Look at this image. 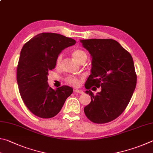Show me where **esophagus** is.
<instances>
[{
    "instance_id": "1",
    "label": "esophagus",
    "mask_w": 153,
    "mask_h": 153,
    "mask_svg": "<svg viewBox=\"0 0 153 153\" xmlns=\"http://www.w3.org/2000/svg\"><path fill=\"white\" fill-rule=\"evenodd\" d=\"M74 91L75 92V93H80V94H82V93H83L84 92H83V91H82V90H81V89H75Z\"/></svg>"
}]
</instances>
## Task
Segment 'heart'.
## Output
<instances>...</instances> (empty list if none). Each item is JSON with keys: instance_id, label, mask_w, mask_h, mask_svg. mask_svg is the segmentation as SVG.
<instances>
[{"instance_id": "1", "label": "heart", "mask_w": 153, "mask_h": 153, "mask_svg": "<svg viewBox=\"0 0 153 153\" xmlns=\"http://www.w3.org/2000/svg\"><path fill=\"white\" fill-rule=\"evenodd\" d=\"M72 56L74 58V60L77 62L78 63H81L83 61H86L87 58V53H85L81 49H76L72 51ZM62 60V56L60 55L58 56L57 59H56V66H59L60 64V62ZM67 81L69 82L70 84H71L74 86H77L79 85V80L74 76H69L67 78Z\"/></svg>"}]
</instances>
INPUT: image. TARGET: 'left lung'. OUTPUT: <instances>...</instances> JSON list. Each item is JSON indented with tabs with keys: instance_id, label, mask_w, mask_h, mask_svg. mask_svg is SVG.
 Instances as JSON below:
<instances>
[{
	"instance_id": "1",
	"label": "left lung",
	"mask_w": 153,
	"mask_h": 153,
	"mask_svg": "<svg viewBox=\"0 0 153 153\" xmlns=\"http://www.w3.org/2000/svg\"><path fill=\"white\" fill-rule=\"evenodd\" d=\"M80 42L92 58L91 74L85 85V93L91 96V101L85 107L84 112L96 124L109 122L125 110L135 90L137 78L132 57L114 39ZM95 86L102 89L94 96L89 89L92 87L94 90Z\"/></svg>"
}]
</instances>
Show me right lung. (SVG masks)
<instances>
[{"label": "right lung", "instance_id": "add662e5", "mask_svg": "<svg viewBox=\"0 0 153 153\" xmlns=\"http://www.w3.org/2000/svg\"><path fill=\"white\" fill-rule=\"evenodd\" d=\"M74 39L54 33H42L24 44L20 53L17 81L21 98L32 114L42 118L56 116L73 89L62 86L53 89L48 83V71L55 68L64 49Z\"/></svg>", "mask_w": 153, "mask_h": 153}]
</instances>
